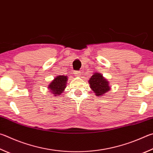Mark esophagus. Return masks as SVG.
Returning a JSON list of instances; mask_svg holds the SVG:
<instances>
[{"label":"esophagus","instance_id":"34e87169","mask_svg":"<svg viewBox=\"0 0 153 153\" xmlns=\"http://www.w3.org/2000/svg\"><path fill=\"white\" fill-rule=\"evenodd\" d=\"M74 74L76 76H81V72H80V71H75Z\"/></svg>","mask_w":153,"mask_h":153}]
</instances>
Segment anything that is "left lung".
Returning <instances> with one entry per match:
<instances>
[{
  "mask_svg": "<svg viewBox=\"0 0 153 153\" xmlns=\"http://www.w3.org/2000/svg\"><path fill=\"white\" fill-rule=\"evenodd\" d=\"M89 84L96 96H102L110 90L108 82L99 73H95L90 77Z\"/></svg>",
  "mask_w": 153,
  "mask_h": 153,
  "instance_id": "8db88e82",
  "label": "left lung"
}]
</instances>
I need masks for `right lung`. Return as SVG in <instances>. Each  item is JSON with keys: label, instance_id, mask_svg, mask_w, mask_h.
<instances>
[{"label": "right lung", "instance_id": "obj_1", "mask_svg": "<svg viewBox=\"0 0 153 153\" xmlns=\"http://www.w3.org/2000/svg\"><path fill=\"white\" fill-rule=\"evenodd\" d=\"M68 80V77L64 76H57L49 84L48 88L51 90L52 94L55 96L62 94L66 88V82Z\"/></svg>", "mask_w": 153, "mask_h": 153}]
</instances>
